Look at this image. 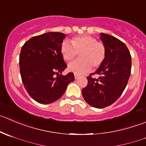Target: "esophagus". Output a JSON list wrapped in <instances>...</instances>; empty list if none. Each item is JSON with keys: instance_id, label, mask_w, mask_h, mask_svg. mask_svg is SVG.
Masks as SVG:
<instances>
[{"instance_id": "obj_1", "label": "esophagus", "mask_w": 146, "mask_h": 146, "mask_svg": "<svg viewBox=\"0 0 146 146\" xmlns=\"http://www.w3.org/2000/svg\"><path fill=\"white\" fill-rule=\"evenodd\" d=\"M74 77H75V79H77V78H78L79 76L78 74H74Z\"/></svg>"}]
</instances>
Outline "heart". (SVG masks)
<instances>
[{
    "mask_svg": "<svg viewBox=\"0 0 146 146\" xmlns=\"http://www.w3.org/2000/svg\"><path fill=\"white\" fill-rule=\"evenodd\" d=\"M71 43L64 41L60 46V53L66 62H71L79 53L80 58L69 65L68 70L76 74L86 73L92 66L98 68L106 58L104 44L98 42L96 38L88 35L76 36Z\"/></svg>",
    "mask_w": 146,
    "mask_h": 146,
    "instance_id": "obj_1",
    "label": "heart"
}]
</instances>
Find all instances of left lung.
Segmentation results:
<instances>
[{
  "label": "left lung",
  "mask_w": 146,
  "mask_h": 146,
  "mask_svg": "<svg viewBox=\"0 0 146 146\" xmlns=\"http://www.w3.org/2000/svg\"><path fill=\"white\" fill-rule=\"evenodd\" d=\"M106 49V58L94 73L88 76V85L82 89L83 98L90 106L103 108L111 106L121 96L131 71V56L124 43L112 35L100 33ZM98 74V79L91 77Z\"/></svg>",
  "instance_id": "obj_1"
}]
</instances>
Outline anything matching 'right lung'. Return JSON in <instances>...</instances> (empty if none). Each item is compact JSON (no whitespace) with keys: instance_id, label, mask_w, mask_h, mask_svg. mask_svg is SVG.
Instances as JSON below:
<instances>
[{"instance_id":"add662e5","label":"right lung","mask_w":146,"mask_h":146,"mask_svg":"<svg viewBox=\"0 0 146 146\" xmlns=\"http://www.w3.org/2000/svg\"><path fill=\"white\" fill-rule=\"evenodd\" d=\"M65 38L62 33H46L31 38L21 48L19 65L23 83L29 96L41 104L60 98L74 80L73 73L61 75L67 68L60 53Z\"/></svg>"}]
</instances>
